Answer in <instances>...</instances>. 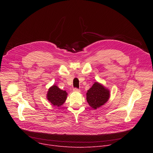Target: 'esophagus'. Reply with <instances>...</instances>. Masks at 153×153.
<instances>
[{"mask_svg": "<svg viewBox=\"0 0 153 153\" xmlns=\"http://www.w3.org/2000/svg\"><path fill=\"white\" fill-rule=\"evenodd\" d=\"M73 91L76 92H79L80 90L79 89H77V88H74V89H73Z\"/></svg>", "mask_w": 153, "mask_h": 153, "instance_id": "34e87169", "label": "esophagus"}]
</instances>
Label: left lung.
<instances>
[{"label": "left lung", "instance_id": "left-lung-1", "mask_svg": "<svg viewBox=\"0 0 153 153\" xmlns=\"http://www.w3.org/2000/svg\"><path fill=\"white\" fill-rule=\"evenodd\" d=\"M87 101L94 109L104 105L110 97V91L101 84L95 82L86 94Z\"/></svg>", "mask_w": 153, "mask_h": 153}]
</instances>
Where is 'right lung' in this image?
I'll return each mask as SVG.
<instances>
[{
  "instance_id": "1",
  "label": "right lung",
  "mask_w": 153,
  "mask_h": 153,
  "mask_svg": "<svg viewBox=\"0 0 153 153\" xmlns=\"http://www.w3.org/2000/svg\"><path fill=\"white\" fill-rule=\"evenodd\" d=\"M67 95L68 93L65 91H62L58 86L53 85L48 89L47 99L53 105L60 107L65 102Z\"/></svg>"
}]
</instances>
